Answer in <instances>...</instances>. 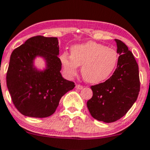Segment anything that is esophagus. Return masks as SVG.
<instances>
[{"label":"esophagus","instance_id":"obj_1","mask_svg":"<svg viewBox=\"0 0 150 150\" xmlns=\"http://www.w3.org/2000/svg\"><path fill=\"white\" fill-rule=\"evenodd\" d=\"M75 87H76L77 89H83V86H81V85H79V84H77Z\"/></svg>","mask_w":150,"mask_h":150}]
</instances>
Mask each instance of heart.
<instances>
[{
    "label": "heart",
    "instance_id": "obj_1",
    "mask_svg": "<svg viewBox=\"0 0 150 150\" xmlns=\"http://www.w3.org/2000/svg\"><path fill=\"white\" fill-rule=\"evenodd\" d=\"M66 74L75 76L78 67H81V75L89 83H99L110 77L118 61L117 52L112 48L96 43L75 45L71 48V56L63 53L60 57Z\"/></svg>",
    "mask_w": 150,
    "mask_h": 150
}]
</instances>
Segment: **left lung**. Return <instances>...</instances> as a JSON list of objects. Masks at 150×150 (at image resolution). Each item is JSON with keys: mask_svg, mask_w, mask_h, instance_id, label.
<instances>
[{"mask_svg": "<svg viewBox=\"0 0 150 150\" xmlns=\"http://www.w3.org/2000/svg\"><path fill=\"white\" fill-rule=\"evenodd\" d=\"M120 54L113 75L103 83L91 86L92 97L86 103L95 119L112 123L125 115L140 91L138 65L125 43L115 39Z\"/></svg>", "mask_w": 150, "mask_h": 150, "instance_id": "8db88e82", "label": "left lung"}]
</instances>
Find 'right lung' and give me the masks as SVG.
<instances>
[{
	"label": "right lung",
	"mask_w": 150,
	"mask_h": 150,
	"mask_svg": "<svg viewBox=\"0 0 150 150\" xmlns=\"http://www.w3.org/2000/svg\"><path fill=\"white\" fill-rule=\"evenodd\" d=\"M57 38L41 35L28 39L13 50L6 73V85L15 107L22 115L46 117L55 112L61 97L75 87L61 73ZM46 61L44 71L34 66L36 57Z\"/></svg>",
	"instance_id": "add662e5"
}]
</instances>
